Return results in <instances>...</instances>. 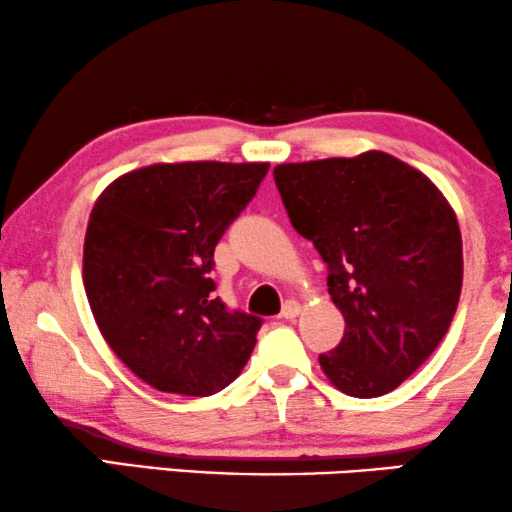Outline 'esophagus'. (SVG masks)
<instances>
[{
	"instance_id": "34e87169",
	"label": "esophagus",
	"mask_w": 512,
	"mask_h": 512,
	"mask_svg": "<svg viewBox=\"0 0 512 512\" xmlns=\"http://www.w3.org/2000/svg\"><path fill=\"white\" fill-rule=\"evenodd\" d=\"M299 313H301V306L297 304V301H287V304L283 306V311H280V318L294 320V318H299Z\"/></svg>"
}]
</instances>
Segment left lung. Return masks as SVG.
I'll use <instances>...</instances> for the list:
<instances>
[{"instance_id":"1","label":"left lung","mask_w":512,"mask_h":512,"mask_svg":"<svg viewBox=\"0 0 512 512\" xmlns=\"http://www.w3.org/2000/svg\"><path fill=\"white\" fill-rule=\"evenodd\" d=\"M292 227L325 259L341 343L320 366L343 394L397 390L448 334L462 294L457 215L420 169L383 150L278 164Z\"/></svg>"}]
</instances>
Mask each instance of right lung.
Returning <instances> with one entry per match:
<instances>
[{
	"mask_svg": "<svg viewBox=\"0 0 512 512\" xmlns=\"http://www.w3.org/2000/svg\"><path fill=\"white\" fill-rule=\"evenodd\" d=\"M269 162H157L99 194L83 285L106 343L160 392L211 397L246 366L262 320L213 297V250Z\"/></svg>",
	"mask_w": 512,
	"mask_h": 512,
	"instance_id": "right-lung-1",
	"label": "right lung"
}]
</instances>
